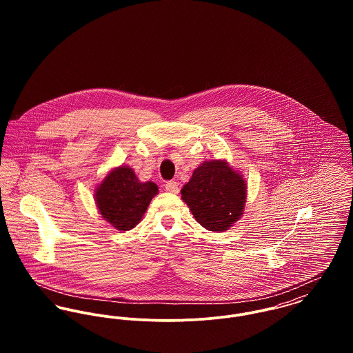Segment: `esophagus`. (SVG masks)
Instances as JSON below:
<instances>
[{
  "label": "esophagus",
  "mask_w": 353,
  "mask_h": 353,
  "mask_svg": "<svg viewBox=\"0 0 353 353\" xmlns=\"http://www.w3.org/2000/svg\"><path fill=\"white\" fill-rule=\"evenodd\" d=\"M164 189H165V192H168V193H174V194H176V193L179 192L178 182H175V181H170V182H167V183H165V186H164Z\"/></svg>",
  "instance_id": "obj_1"
}]
</instances>
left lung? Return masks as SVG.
Masks as SVG:
<instances>
[{
	"label": "left lung",
	"mask_w": 353,
	"mask_h": 353,
	"mask_svg": "<svg viewBox=\"0 0 353 353\" xmlns=\"http://www.w3.org/2000/svg\"><path fill=\"white\" fill-rule=\"evenodd\" d=\"M181 194L203 228L223 232L243 214L248 186L225 160H209L194 170Z\"/></svg>",
	"instance_id": "obj_1"
}]
</instances>
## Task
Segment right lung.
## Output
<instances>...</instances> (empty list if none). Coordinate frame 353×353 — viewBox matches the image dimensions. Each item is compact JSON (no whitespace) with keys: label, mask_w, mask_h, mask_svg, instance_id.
Masks as SVG:
<instances>
[{"label":"right lung","mask_w":353,"mask_h":353,"mask_svg":"<svg viewBox=\"0 0 353 353\" xmlns=\"http://www.w3.org/2000/svg\"><path fill=\"white\" fill-rule=\"evenodd\" d=\"M157 185L140 182L128 165L111 170L95 190V201L101 217L119 231L134 228L143 219Z\"/></svg>","instance_id":"obj_1"}]
</instances>
